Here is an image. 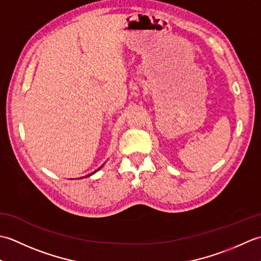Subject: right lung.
<instances>
[{"label":"right lung","mask_w":261,"mask_h":261,"mask_svg":"<svg viewBox=\"0 0 261 261\" xmlns=\"http://www.w3.org/2000/svg\"><path fill=\"white\" fill-rule=\"evenodd\" d=\"M101 168H102V166H101V167H99V168H98L97 170H99V169H101ZM97 170H95V171H94V173H96V171H97ZM94 173H92V174H90V175H87V176H91V175H93Z\"/></svg>","instance_id":"obj_1"}]
</instances>
